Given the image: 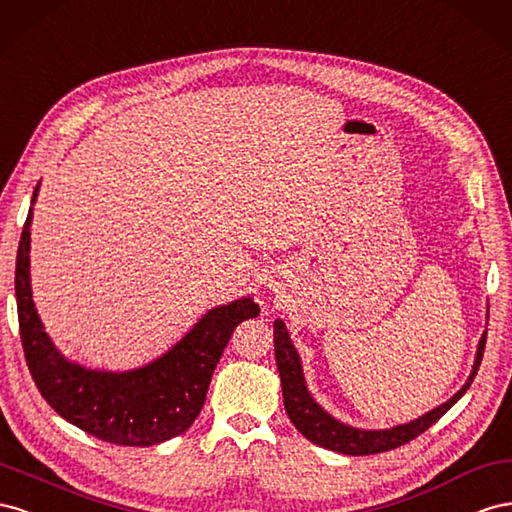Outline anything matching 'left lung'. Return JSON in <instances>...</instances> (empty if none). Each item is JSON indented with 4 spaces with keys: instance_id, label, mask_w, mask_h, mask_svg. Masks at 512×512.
<instances>
[{
    "instance_id": "left-lung-1",
    "label": "left lung",
    "mask_w": 512,
    "mask_h": 512,
    "mask_svg": "<svg viewBox=\"0 0 512 512\" xmlns=\"http://www.w3.org/2000/svg\"><path fill=\"white\" fill-rule=\"evenodd\" d=\"M485 343H487V332L478 341L472 373L455 397L448 399L440 407H435V410L427 412L425 416L407 422V425L369 431V429H356V427L343 425L341 420L332 418L324 407L317 405V401L311 397L309 388H306L300 356L296 352L294 343L289 339V332L283 324V319L274 321V356H276V367H279V375H281L283 403H285V412L289 420L294 422V427L313 444L328 450L343 452V455H354V457L377 455V452L399 448L407 442H412L420 433H425L431 425H435V422L463 397L465 390L474 382L480 360H483V354H485Z\"/></svg>"
}]
</instances>
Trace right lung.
Masks as SVG:
<instances>
[{
	"instance_id": "1",
	"label": "right lung",
	"mask_w": 512,
	"mask_h": 512,
	"mask_svg": "<svg viewBox=\"0 0 512 512\" xmlns=\"http://www.w3.org/2000/svg\"><path fill=\"white\" fill-rule=\"evenodd\" d=\"M38 197L34 188L32 206ZM29 225L21 233L14 291L21 343L29 373L45 401L64 420L102 442L154 446L184 433L199 416L212 373L233 330L259 315L253 298L216 306L169 352L133 371H98L64 358L38 317L29 285Z\"/></svg>"
}]
</instances>
